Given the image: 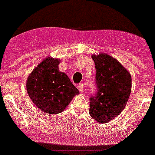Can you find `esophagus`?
I'll list each match as a JSON object with an SVG mask.
<instances>
[{"mask_svg":"<svg viewBox=\"0 0 155 155\" xmlns=\"http://www.w3.org/2000/svg\"><path fill=\"white\" fill-rule=\"evenodd\" d=\"M84 84H83V83H80V84H79V85H78V89H79V91L81 92H84Z\"/></svg>","mask_w":155,"mask_h":155,"instance_id":"esophagus-1","label":"esophagus"}]
</instances>
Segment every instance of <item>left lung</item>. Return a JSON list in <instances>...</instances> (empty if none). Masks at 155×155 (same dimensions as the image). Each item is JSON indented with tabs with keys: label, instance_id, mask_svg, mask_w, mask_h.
Returning a JSON list of instances; mask_svg holds the SVG:
<instances>
[{
	"label": "left lung",
	"instance_id": "8db88e82",
	"mask_svg": "<svg viewBox=\"0 0 155 155\" xmlns=\"http://www.w3.org/2000/svg\"><path fill=\"white\" fill-rule=\"evenodd\" d=\"M92 58L97 71V91L90 97L89 114L97 122H108L125 107L131 92V75L108 54H95Z\"/></svg>",
	"mask_w": 155,
	"mask_h": 155
}]
</instances>
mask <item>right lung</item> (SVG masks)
Segmentation results:
<instances>
[{"label": "right lung", "mask_w": 155, "mask_h": 155, "mask_svg": "<svg viewBox=\"0 0 155 155\" xmlns=\"http://www.w3.org/2000/svg\"><path fill=\"white\" fill-rule=\"evenodd\" d=\"M59 60L47 58L29 75L26 88L30 98L46 113L56 114L68 107L79 91L65 73L58 71Z\"/></svg>", "instance_id": "right-lung-1"}]
</instances>
